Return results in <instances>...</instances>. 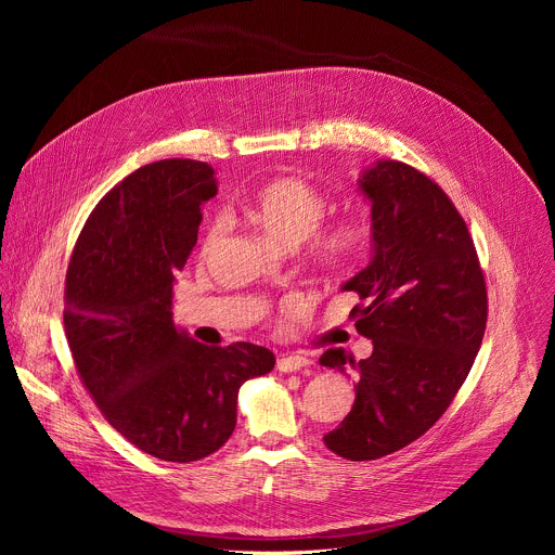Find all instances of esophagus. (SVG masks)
<instances>
[{
  "label": "esophagus",
  "mask_w": 555,
  "mask_h": 555,
  "mask_svg": "<svg viewBox=\"0 0 555 555\" xmlns=\"http://www.w3.org/2000/svg\"><path fill=\"white\" fill-rule=\"evenodd\" d=\"M307 364H309V360L302 358V356H296V353L281 356V358L276 360V369H279L281 373H296V371L305 369Z\"/></svg>",
  "instance_id": "34e87169"
}]
</instances>
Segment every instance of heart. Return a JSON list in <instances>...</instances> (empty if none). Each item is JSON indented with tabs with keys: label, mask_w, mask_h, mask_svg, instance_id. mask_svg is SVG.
Wrapping results in <instances>:
<instances>
[{
	"label": "heart",
	"mask_w": 555,
	"mask_h": 555,
	"mask_svg": "<svg viewBox=\"0 0 555 555\" xmlns=\"http://www.w3.org/2000/svg\"><path fill=\"white\" fill-rule=\"evenodd\" d=\"M242 212L281 246L294 248L309 240V257L325 270L349 268L369 246V225L360 217L340 219L315 233L327 215V195L302 178H279L242 202ZM230 230L225 215L206 221L199 250L212 255Z\"/></svg>",
	"instance_id": "1"
}]
</instances>
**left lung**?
<instances>
[{
  "instance_id": "left-lung-1",
  "label": "left lung",
  "mask_w": 555,
  "mask_h": 555,
  "mask_svg": "<svg viewBox=\"0 0 555 555\" xmlns=\"http://www.w3.org/2000/svg\"><path fill=\"white\" fill-rule=\"evenodd\" d=\"M358 189L371 202L373 257L343 289L362 300L351 315L373 353L356 362L327 349L319 362L358 373L351 413L325 446L373 461L446 413L479 353L488 289L467 225L439 184L404 163L377 160Z\"/></svg>"
}]
</instances>
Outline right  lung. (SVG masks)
Returning <instances> with one entry per match:
<instances>
[{"mask_svg": "<svg viewBox=\"0 0 555 555\" xmlns=\"http://www.w3.org/2000/svg\"><path fill=\"white\" fill-rule=\"evenodd\" d=\"M215 195L206 163L140 167L96 204L65 276L78 377L129 443L173 463L217 452L234 430L242 384L274 369L266 347H208L173 325V281Z\"/></svg>", "mask_w": 555, "mask_h": 555, "instance_id": "obj_1", "label": "right lung"}]
</instances>
